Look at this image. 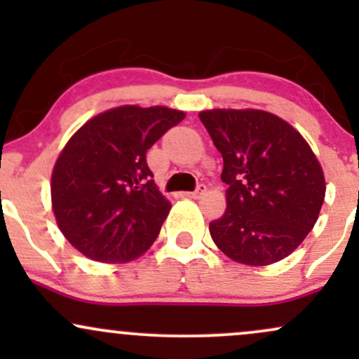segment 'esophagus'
<instances>
[{"label":"esophagus","mask_w":359,"mask_h":359,"mask_svg":"<svg viewBox=\"0 0 359 359\" xmlns=\"http://www.w3.org/2000/svg\"><path fill=\"white\" fill-rule=\"evenodd\" d=\"M205 191H208V189H205V185H199V187H197L194 192H184L182 196L189 197V199H199V197L204 196Z\"/></svg>","instance_id":"obj_1"}]
</instances>
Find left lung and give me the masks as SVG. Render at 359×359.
<instances>
[{"label": "left lung", "instance_id": "obj_1", "mask_svg": "<svg viewBox=\"0 0 359 359\" xmlns=\"http://www.w3.org/2000/svg\"><path fill=\"white\" fill-rule=\"evenodd\" d=\"M201 121L221 151L226 212L209 224L234 262L266 266L287 258L314 228L325 197L323 167L306 138L263 109H205Z\"/></svg>", "mask_w": 359, "mask_h": 359}]
</instances>
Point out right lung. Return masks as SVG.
<instances>
[{
    "label": "right lung",
    "instance_id": "add662e5",
    "mask_svg": "<svg viewBox=\"0 0 359 359\" xmlns=\"http://www.w3.org/2000/svg\"><path fill=\"white\" fill-rule=\"evenodd\" d=\"M184 118L167 106H118L65 143L52 170V209L60 233L84 257L128 263L154 245L172 204L156 187L147 150Z\"/></svg>",
    "mask_w": 359,
    "mask_h": 359
}]
</instances>
